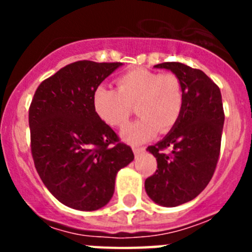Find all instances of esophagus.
<instances>
[{"label":"esophagus","mask_w":252,"mask_h":252,"mask_svg":"<svg viewBox=\"0 0 252 252\" xmlns=\"http://www.w3.org/2000/svg\"><path fill=\"white\" fill-rule=\"evenodd\" d=\"M132 150L133 154H135L136 157H139V155H141V154L145 151V148H144V146H133Z\"/></svg>","instance_id":"1"}]
</instances>
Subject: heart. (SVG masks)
<instances>
[{"label": "heart", "instance_id": "heart-1", "mask_svg": "<svg viewBox=\"0 0 252 252\" xmlns=\"http://www.w3.org/2000/svg\"><path fill=\"white\" fill-rule=\"evenodd\" d=\"M92 104L98 119L113 128L124 127L136 106L140 117L125 128L122 136L131 144H140L159 128L166 132L179 121L184 107L183 83L174 73L132 69L117 78V90L97 87Z\"/></svg>", "mask_w": 252, "mask_h": 252}]
</instances>
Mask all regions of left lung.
Masks as SVG:
<instances>
[{
    "label": "left lung",
    "mask_w": 252,
    "mask_h": 252,
    "mask_svg": "<svg viewBox=\"0 0 252 252\" xmlns=\"http://www.w3.org/2000/svg\"><path fill=\"white\" fill-rule=\"evenodd\" d=\"M155 68L180 78L184 107L170 132L146 149L157 158L158 169L145 180V189L155 203L177 207L194 199L212 179L221 151L223 104L217 84L199 69L178 62Z\"/></svg>",
    "instance_id": "left-lung-1"
}]
</instances>
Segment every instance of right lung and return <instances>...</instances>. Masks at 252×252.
I'll list each match as a JSON object with an SVG mask.
<instances>
[{"instance_id":"right-lung-1","label":"right lung","mask_w":252,"mask_h":252,"mask_svg":"<svg viewBox=\"0 0 252 252\" xmlns=\"http://www.w3.org/2000/svg\"><path fill=\"white\" fill-rule=\"evenodd\" d=\"M122 63L79 60L43 81L29 110L31 154L49 192L70 208L95 211L115 192L128 145L95 115L94 90Z\"/></svg>"}]
</instances>
